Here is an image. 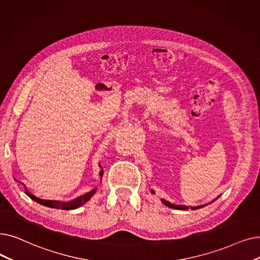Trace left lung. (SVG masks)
Masks as SVG:
<instances>
[{"mask_svg": "<svg viewBox=\"0 0 260 260\" xmlns=\"http://www.w3.org/2000/svg\"><path fill=\"white\" fill-rule=\"evenodd\" d=\"M152 192L154 193V191L152 190ZM162 203L166 205V206H168V207H171V208H175V209H187L188 207H186V206H175L174 204H171L170 202H167V201H165V200H162ZM204 206H206V205H201V206H196V207H191V209H199V208H202V207H204Z\"/></svg>", "mask_w": 260, "mask_h": 260, "instance_id": "left-lung-1", "label": "left lung"}]
</instances>
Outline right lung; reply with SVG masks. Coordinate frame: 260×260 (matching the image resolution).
Instances as JSON below:
<instances>
[{"label": "right lung", "mask_w": 260, "mask_h": 260, "mask_svg": "<svg viewBox=\"0 0 260 260\" xmlns=\"http://www.w3.org/2000/svg\"><path fill=\"white\" fill-rule=\"evenodd\" d=\"M101 167V165H100ZM103 170L100 171V178L102 179V176H103ZM24 188H25V193L26 196H28L31 200H34L35 202L39 203V204L43 205V206H47V207H50V208H56V209H63V210H71V209H75V208H78L81 207L82 205H84L85 203L87 201L90 200V198H91L96 191V188L92 189L90 192L84 194V196H81L78 197L76 199H74L73 201H70V202H59V201H47V200H41V199H38L36 198L35 196H32L31 193L28 192V190L26 188V186L24 185Z\"/></svg>", "instance_id": "add662e5"}]
</instances>
